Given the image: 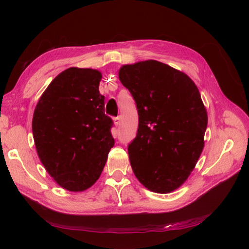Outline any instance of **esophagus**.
Returning a JSON list of instances; mask_svg holds the SVG:
<instances>
[{
  "mask_svg": "<svg viewBox=\"0 0 249 249\" xmlns=\"http://www.w3.org/2000/svg\"><path fill=\"white\" fill-rule=\"evenodd\" d=\"M113 120H114V124H115V125L117 126V125H119V124H120V116H116V117H114L113 118Z\"/></svg>",
  "mask_w": 249,
  "mask_h": 249,
  "instance_id": "1",
  "label": "esophagus"
}]
</instances>
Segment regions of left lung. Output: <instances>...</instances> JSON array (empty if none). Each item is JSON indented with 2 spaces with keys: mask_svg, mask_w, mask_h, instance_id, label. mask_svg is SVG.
<instances>
[{
  "mask_svg": "<svg viewBox=\"0 0 249 249\" xmlns=\"http://www.w3.org/2000/svg\"><path fill=\"white\" fill-rule=\"evenodd\" d=\"M118 78L139 115L137 136L127 147L134 175L153 192L177 190L205 146L208 114L198 88L183 71L156 60L123 65Z\"/></svg>",
  "mask_w": 249,
  "mask_h": 249,
  "instance_id": "1",
  "label": "left lung"
}]
</instances>
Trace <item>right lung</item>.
<instances>
[{"instance_id": "1", "label": "right lung", "mask_w": 249, "mask_h": 249, "mask_svg": "<svg viewBox=\"0 0 249 249\" xmlns=\"http://www.w3.org/2000/svg\"><path fill=\"white\" fill-rule=\"evenodd\" d=\"M101 71L70 67L37 103L32 131L40 162L55 182L72 192L91 187L114 145L112 119L99 91Z\"/></svg>"}]
</instances>
